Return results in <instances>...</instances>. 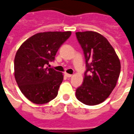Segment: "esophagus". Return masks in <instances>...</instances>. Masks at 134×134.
<instances>
[{
    "label": "esophagus",
    "instance_id": "34e87169",
    "mask_svg": "<svg viewBox=\"0 0 134 134\" xmlns=\"http://www.w3.org/2000/svg\"><path fill=\"white\" fill-rule=\"evenodd\" d=\"M64 75H65V76L68 77V78H70V77L72 76V75H71V74H67V73H65V74H64Z\"/></svg>",
    "mask_w": 134,
    "mask_h": 134
}]
</instances>
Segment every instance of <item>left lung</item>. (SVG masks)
<instances>
[{
	"label": "left lung",
	"instance_id": "left-lung-1",
	"mask_svg": "<svg viewBox=\"0 0 134 134\" xmlns=\"http://www.w3.org/2000/svg\"><path fill=\"white\" fill-rule=\"evenodd\" d=\"M83 54L86 70L82 85L76 96L81 103L94 106L102 103L116 85L121 72V63L108 40L98 33H76Z\"/></svg>",
	"mask_w": 134,
	"mask_h": 134
}]
</instances>
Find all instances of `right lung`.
Masks as SVG:
<instances>
[{"instance_id": "1", "label": "right lung", "mask_w": 134, "mask_h": 134, "mask_svg": "<svg viewBox=\"0 0 134 134\" xmlns=\"http://www.w3.org/2000/svg\"><path fill=\"white\" fill-rule=\"evenodd\" d=\"M71 31L35 34L23 43L14 59L15 79L23 95L36 104L49 102L58 95L62 73L48 68Z\"/></svg>"}]
</instances>
